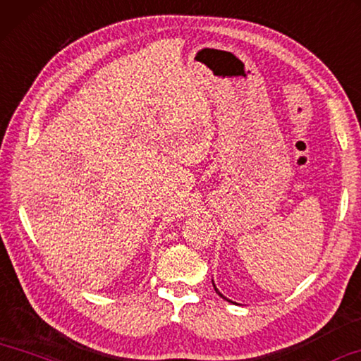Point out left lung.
<instances>
[{
    "mask_svg": "<svg viewBox=\"0 0 361 361\" xmlns=\"http://www.w3.org/2000/svg\"><path fill=\"white\" fill-rule=\"evenodd\" d=\"M214 288H215V284H214ZM215 290H216V293H219V289H216V288H215ZM219 294H220V293H219ZM220 295H221V294H220ZM221 297H223V295H221ZM223 299H226V297H223ZM226 300H228V299H226ZM228 302H231V300H228Z\"/></svg>",
    "mask_w": 361,
    "mask_h": 361,
    "instance_id": "obj_1",
    "label": "left lung"
}]
</instances>
